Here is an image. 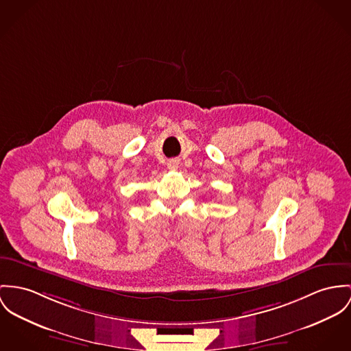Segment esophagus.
<instances>
[{"instance_id": "1", "label": "esophagus", "mask_w": 351, "mask_h": 351, "mask_svg": "<svg viewBox=\"0 0 351 351\" xmlns=\"http://www.w3.org/2000/svg\"><path fill=\"white\" fill-rule=\"evenodd\" d=\"M178 167H179V162H176V160H171V162H168V169H171V171H176Z\"/></svg>"}]
</instances>
